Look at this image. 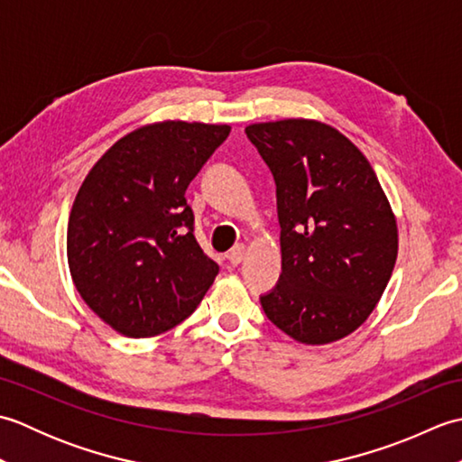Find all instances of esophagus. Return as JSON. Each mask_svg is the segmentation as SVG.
Listing matches in <instances>:
<instances>
[{
	"instance_id": "obj_1",
	"label": "esophagus",
	"mask_w": 462,
	"mask_h": 462,
	"mask_svg": "<svg viewBox=\"0 0 462 462\" xmlns=\"http://www.w3.org/2000/svg\"><path fill=\"white\" fill-rule=\"evenodd\" d=\"M244 252H246V248L242 246V244H238V246H234L230 252H228V262L232 263V266H238V263L244 260Z\"/></svg>"
}]
</instances>
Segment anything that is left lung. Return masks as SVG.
<instances>
[{"instance_id": "obj_1", "label": "left lung", "mask_w": 462, "mask_h": 462, "mask_svg": "<svg viewBox=\"0 0 462 462\" xmlns=\"http://www.w3.org/2000/svg\"><path fill=\"white\" fill-rule=\"evenodd\" d=\"M276 180L282 273L260 296L268 319L323 346L375 310L397 260V222L369 161L347 136L306 119L246 126Z\"/></svg>"}]
</instances>
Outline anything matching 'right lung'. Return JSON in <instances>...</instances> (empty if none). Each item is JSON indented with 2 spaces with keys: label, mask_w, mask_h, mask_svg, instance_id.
Instances as JSON below:
<instances>
[{
  "label": "right lung",
  "mask_w": 462,
  "mask_h": 462,
  "mask_svg": "<svg viewBox=\"0 0 462 462\" xmlns=\"http://www.w3.org/2000/svg\"><path fill=\"white\" fill-rule=\"evenodd\" d=\"M228 125L164 121L116 141L87 174L67 226L77 291L126 337H152L199 308L218 273L194 238L186 189Z\"/></svg>",
  "instance_id": "right-lung-1"
}]
</instances>
